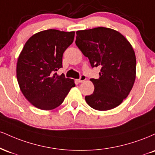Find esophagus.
Segmentation results:
<instances>
[{
  "label": "esophagus",
  "instance_id": "obj_1",
  "mask_svg": "<svg viewBox=\"0 0 155 155\" xmlns=\"http://www.w3.org/2000/svg\"><path fill=\"white\" fill-rule=\"evenodd\" d=\"M86 79H87L86 76L84 75V74H82V75L80 76V78H79V79H78V81H79V83H81V82H83V81H84L85 80H86Z\"/></svg>",
  "mask_w": 155,
  "mask_h": 155
}]
</instances>
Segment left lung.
Instances as JSON below:
<instances>
[{
	"instance_id": "1",
	"label": "left lung",
	"mask_w": 155,
	"mask_h": 155,
	"mask_svg": "<svg viewBox=\"0 0 155 155\" xmlns=\"http://www.w3.org/2000/svg\"><path fill=\"white\" fill-rule=\"evenodd\" d=\"M76 44L92 68H101L98 79H90L95 90L85 96L86 102L98 111L118 106L129 95L136 79L132 46L120 33L104 27L77 31Z\"/></svg>"
}]
</instances>
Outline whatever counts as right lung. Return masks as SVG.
Segmentation results:
<instances>
[{"label":"right lung","mask_w":155,"mask_h":155,"mask_svg":"<svg viewBox=\"0 0 155 155\" xmlns=\"http://www.w3.org/2000/svg\"><path fill=\"white\" fill-rule=\"evenodd\" d=\"M75 32L49 29L35 33L28 40L19 54L17 78L27 100L36 108L51 110L62 104L73 79L58 76L63 54L74 41Z\"/></svg>","instance_id":"1"}]
</instances>
